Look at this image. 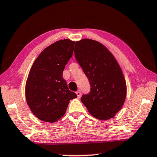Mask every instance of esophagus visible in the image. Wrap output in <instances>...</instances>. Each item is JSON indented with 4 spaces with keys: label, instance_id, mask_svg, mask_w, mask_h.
Listing matches in <instances>:
<instances>
[{
    "label": "esophagus",
    "instance_id": "34e87169",
    "mask_svg": "<svg viewBox=\"0 0 157 157\" xmlns=\"http://www.w3.org/2000/svg\"><path fill=\"white\" fill-rule=\"evenodd\" d=\"M76 94H77V95H78V97L79 98L81 97V95H82V93H81V91H80V90H78V91L76 92Z\"/></svg>",
    "mask_w": 157,
    "mask_h": 157
}]
</instances>
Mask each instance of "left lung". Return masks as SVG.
Instances as JSON below:
<instances>
[{
	"instance_id": "left-lung-1",
	"label": "left lung",
	"mask_w": 157,
	"mask_h": 157,
	"mask_svg": "<svg viewBox=\"0 0 157 157\" xmlns=\"http://www.w3.org/2000/svg\"><path fill=\"white\" fill-rule=\"evenodd\" d=\"M74 52L91 87L88 94L82 95V102L99 120L113 118L126 97V83L120 66L102 44L91 39L76 41Z\"/></svg>"
}]
</instances>
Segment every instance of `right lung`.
<instances>
[{"mask_svg":"<svg viewBox=\"0 0 157 157\" xmlns=\"http://www.w3.org/2000/svg\"><path fill=\"white\" fill-rule=\"evenodd\" d=\"M74 44L69 39L56 41L42 51L32 66L25 85L26 100L41 121L56 122L65 114L69 101L78 97L63 78Z\"/></svg>","mask_w":157,"mask_h":157,"instance_id":"add662e5","label":"right lung"}]
</instances>
